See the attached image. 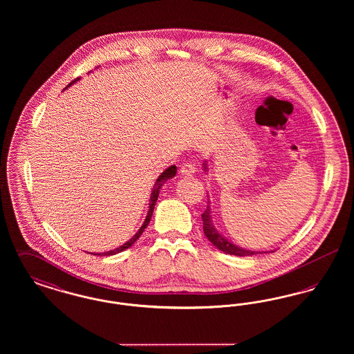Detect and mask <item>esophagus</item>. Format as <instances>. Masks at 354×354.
Returning <instances> with one entry per match:
<instances>
[{
  "instance_id": "esophagus-1",
  "label": "esophagus",
  "mask_w": 354,
  "mask_h": 354,
  "mask_svg": "<svg viewBox=\"0 0 354 354\" xmlns=\"http://www.w3.org/2000/svg\"><path fill=\"white\" fill-rule=\"evenodd\" d=\"M195 172H196V167L192 163H185L180 169L182 176H192Z\"/></svg>"
}]
</instances>
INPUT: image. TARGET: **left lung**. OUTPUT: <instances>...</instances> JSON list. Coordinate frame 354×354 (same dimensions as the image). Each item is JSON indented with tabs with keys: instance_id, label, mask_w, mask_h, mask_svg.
Returning a JSON list of instances; mask_svg holds the SVG:
<instances>
[{
	"instance_id": "1",
	"label": "left lung",
	"mask_w": 354,
	"mask_h": 354,
	"mask_svg": "<svg viewBox=\"0 0 354 354\" xmlns=\"http://www.w3.org/2000/svg\"><path fill=\"white\" fill-rule=\"evenodd\" d=\"M203 169L207 172V162L204 160L203 163ZM211 204H209V199H208V205L205 208V211L202 214L203 219V231H204V235L207 236V239L218 248L221 252L228 253V254H234V256H240V257H244V256H253V254H257L256 251H250V250H244L239 245L234 244L232 241H230L227 237L220 234L218 231V228L215 227L214 221H212V215H211ZM273 252V251H270Z\"/></svg>"
}]
</instances>
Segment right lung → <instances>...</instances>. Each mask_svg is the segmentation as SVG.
Listing matches in <instances>:
<instances>
[{
	"label": "right lung",
	"instance_id": "obj_1",
	"mask_svg": "<svg viewBox=\"0 0 354 354\" xmlns=\"http://www.w3.org/2000/svg\"><path fill=\"white\" fill-rule=\"evenodd\" d=\"M81 78H77V80H74L71 84H68V86H66L65 88H68L70 87L71 84H75V82H78ZM176 175V166H169V169H165L160 175H159V178L156 179V182H155V185H152L151 189V196H150V203H149V211H147V215H146V219L143 221V224H142V227L138 230V232L135 234L130 240H127L124 244H122V245H119L118 248H115V250H111V251H109V252H103V253H91V254H98V256H111V254H117V253L122 252V251H124V250H127V248H130L133 244H134L135 241L142 236L143 234V231L147 228V225H149V223H150V220H151L152 212H153V207H155V203L158 201V196H159V191H160V188L163 187V185L169 180V179H172L174 176Z\"/></svg>",
	"mask_w": 354,
	"mask_h": 354
}]
</instances>
